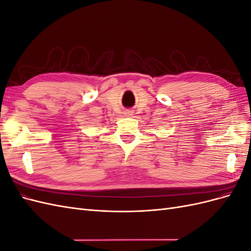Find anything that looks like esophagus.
Wrapping results in <instances>:
<instances>
[{
  "label": "esophagus",
  "mask_w": 251,
  "mask_h": 251,
  "mask_svg": "<svg viewBox=\"0 0 251 251\" xmlns=\"http://www.w3.org/2000/svg\"><path fill=\"white\" fill-rule=\"evenodd\" d=\"M125 115H126V117H132V116L134 115V112L131 111V110H126V111L125 112Z\"/></svg>",
  "instance_id": "1"
}]
</instances>
